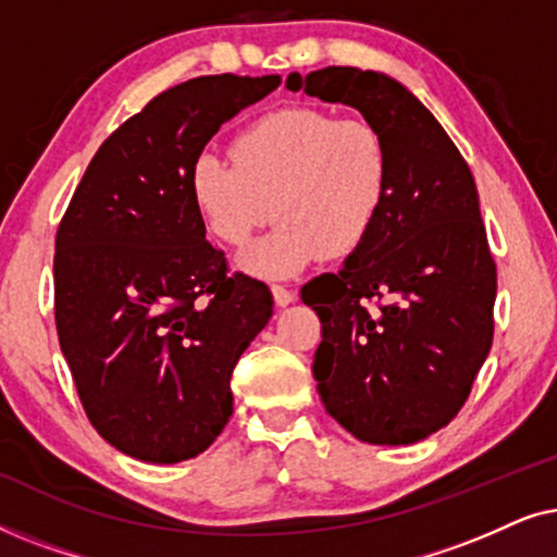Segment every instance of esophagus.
I'll use <instances>...</instances> for the list:
<instances>
[{
    "label": "esophagus",
    "mask_w": 557,
    "mask_h": 557,
    "mask_svg": "<svg viewBox=\"0 0 557 557\" xmlns=\"http://www.w3.org/2000/svg\"><path fill=\"white\" fill-rule=\"evenodd\" d=\"M271 292H273V299H276V307H288V304L296 301V294L292 292V288H286L281 284H273Z\"/></svg>",
    "instance_id": "34e87169"
}]
</instances>
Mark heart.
Masks as SVG:
<instances>
[{
    "mask_svg": "<svg viewBox=\"0 0 557 557\" xmlns=\"http://www.w3.org/2000/svg\"><path fill=\"white\" fill-rule=\"evenodd\" d=\"M391 159L364 121L319 109H284L240 132L233 162L202 151L189 174L208 231L243 246L271 215L273 231L240 256L261 278H292L324 253L347 256L364 243L387 200Z\"/></svg>",
    "mask_w": 557,
    "mask_h": 557,
    "instance_id": "1",
    "label": "heart"
}]
</instances>
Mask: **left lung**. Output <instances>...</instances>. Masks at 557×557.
Listing matches in <instances>:
<instances>
[{"label":"left lung","instance_id":"1","mask_svg":"<svg viewBox=\"0 0 557 557\" xmlns=\"http://www.w3.org/2000/svg\"><path fill=\"white\" fill-rule=\"evenodd\" d=\"M286 88L352 106L391 159L372 233L339 273L301 288L322 322L319 398L364 444H418L454 421L492 347L497 265L474 177L436 116L391 75L332 65L292 73Z\"/></svg>","mask_w":557,"mask_h":557}]
</instances>
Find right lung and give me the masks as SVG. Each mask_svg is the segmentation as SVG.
I'll list each match as a JSON object with an SVG mask.
<instances>
[{
  "instance_id": "obj_1",
  "label": "right lung",
  "mask_w": 557,
  "mask_h": 557,
  "mask_svg": "<svg viewBox=\"0 0 557 557\" xmlns=\"http://www.w3.org/2000/svg\"><path fill=\"white\" fill-rule=\"evenodd\" d=\"M281 75H202L101 144L55 238V324L94 429L121 454L177 463L233 416L231 375L269 324L261 281L227 276L189 174L218 128Z\"/></svg>"
}]
</instances>
